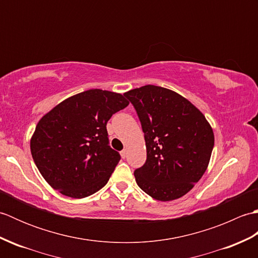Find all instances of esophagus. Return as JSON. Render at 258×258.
I'll return each instance as SVG.
<instances>
[{
	"mask_svg": "<svg viewBox=\"0 0 258 258\" xmlns=\"http://www.w3.org/2000/svg\"><path fill=\"white\" fill-rule=\"evenodd\" d=\"M126 154H127V151H126V150H123L122 152H120V156H122L123 158L126 157Z\"/></svg>",
	"mask_w": 258,
	"mask_h": 258,
	"instance_id": "34e87169",
	"label": "esophagus"
}]
</instances>
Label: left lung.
<instances>
[{
  "label": "left lung",
  "instance_id": "1",
  "mask_svg": "<svg viewBox=\"0 0 258 258\" xmlns=\"http://www.w3.org/2000/svg\"><path fill=\"white\" fill-rule=\"evenodd\" d=\"M144 133L146 162L136 183L162 202L179 199L199 182L210 163L214 133L199 108L176 92L145 85L124 93Z\"/></svg>",
  "mask_w": 258,
  "mask_h": 258
}]
</instances>
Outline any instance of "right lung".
Masks as SVG:
<instances>
[{"mask_svg": "<svg viewBox=\"0 0 258 258\" xmlns=\"http://www.w3.org/2000/svg\"><path fill=\"white\" fill-rule=\"evenodd\" d=\"M127 105L122 94L94 89L67 98L40 119L31 153L54 189L83 199L105 186L120 160L108 145L106 124Z\"/></svg>", "mask_w": 258, "mask_h": 258, "instance_id": "right-lung-1", "label": "right lung"}]
</instances>
